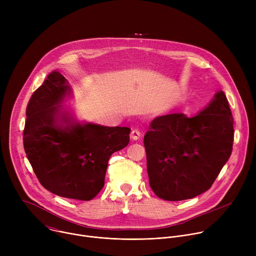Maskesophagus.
I'll return each mask as SVG.
<instances>
[{
	"label": "esophagus",
	"mask_w": 256,
	"mask_h": 256,
	"mask_svg": "<svg viewBox=\"0 0 256 256\" xmlns=\"http://www.w3.org/2000/svg\"><path fill=\"white\" fill-rule=\"evenodd\" d=\"M130 138H132V140H138V138H140V132L138 130H136V128H134V130H132V132H130Z\"/></svg>",
	"instance_id": "34e87169"
}]
</instances>
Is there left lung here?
Returning <instances> with one entry per match:
<instances>
[{
  "instance_id": "8db88e82",
  "label": "left lung",
  "mask_w": 256,
  "mask_h": 256,
  "mask_svg": "<svg viewBox=\"0 0 256 256\" xmlns=\"http://www.w3.org/2000/svg\"><path fill=\"white\" fill-rule=\"evenodd\" d=\"M233 124L223 91L196 116L171 114L154 118L144 136L154 194L177 202L210 190L231 156Z\"/></svg>"
}]
</instances>
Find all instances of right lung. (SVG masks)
Instances as JSON below:
<instances>
[{
  "mask_svg": "<svg viewBox=\"0 0 256 256\" xmlns=\"http://www.w3.org/2000/svg\"><path fill=\"white\" fill-rule=\"evenodd\" d=\"M70 95L68 81L56 70L34 91L26 108L24 150L46 190L90 200L104 186L109 158L128 144L130 128L75 122L60 109Z\"/></svg>",
  "mask_w": 256,
  "mask_h": 256,
  "instance_id": "obj_1",
  "label": "right lung"
}]
</instances>
